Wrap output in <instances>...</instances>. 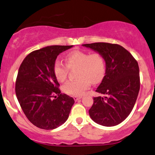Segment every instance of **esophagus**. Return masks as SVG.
<instances>
[{"label":"esophagus","instance_id":"obj_1","mask_svg":"<svg viewBox=\"0 0 155 155\" xmlns=\"http://www.w3.org/2000/svg\"><path fill=\"white\" fill-rule=\"evenodd\" d=\"M81 98H82V96H79V97H74V100H75V101H78V100L81 99Z\"/></svg>","mask_w":155,"mask_h":155}]
</instances>
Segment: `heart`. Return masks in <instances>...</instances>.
<instances>
[{"instance_id": "obj_1", "label": "heart", "mask_w": 155, "mask_h": 155, "mask_svg": "<svg viewBox=\"0 0 155 155\" xmlns=\"http://www.w3.org/2000/svg\"><path fill=\"white\" fill-rule=\"evenodd\" d=\"M66 66L57 60L54 64L53 71L56 78L63 82L67 78L68 68H78V80L68 81L63 85L64 92L72 96H80L89 87L90 82L93 85L103 79L106 70L105 60L99 53L90 54L87 52L75 51L66 56Z\"/></svg>"}]
</instances>
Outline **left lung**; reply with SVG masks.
<instances>
[{
  "instance_id": "1",
  "label": "left lung",
  "mask_w": 155,
  "mask_h": 155,
  "mask_svg": "<svg viewBox=\"0 0 155 155\" xmlns=\"http://www.w3.org/2000/svg\"><path fill=\"white\" fill-rule=\"evenodd\" d=\"M101 54L105 60V75L89 110L91 119L105 127L123 122L133 109L140 91V70L137 60L117 44L95 43L82 45Z\"/></svg>"
}]
</instances>
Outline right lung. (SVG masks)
Returning a JSON list of instances; mask_svg holds the SVG:
<instances>
[{"label": "right lung", "instance_id": "right-lung-1", "mask_svg": "<svg viewBox=\"0 0 155 155\" xmlns=\"http://www.w3.org/2000/svg\"><path fill=\"white\" fill-rule=\"evenodd\" d=\"M73 46L51 45L33 51L19 68L16 96L26 117L41 129L53 130L65 123L75 103L73 97L60 93L53 71L58 55Z\"/></svg>", "mask_w": 155, "mask_h": 155}]
</instances>
